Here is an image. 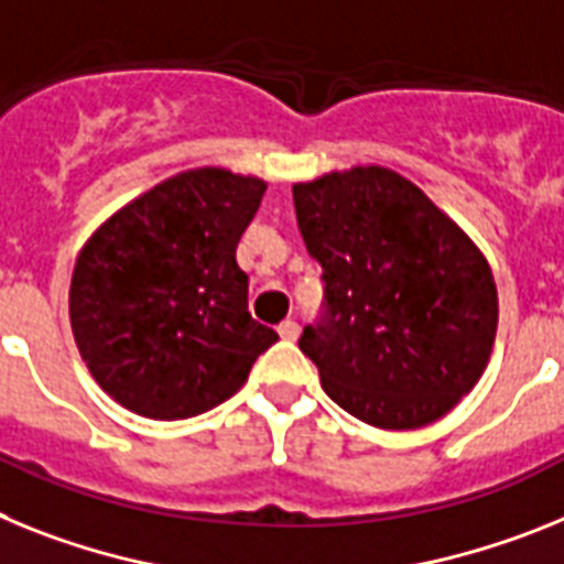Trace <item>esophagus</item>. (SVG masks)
<instances>
[{
	"mask_svg": "<svg viewBox=\"0 0 564 564\" xmlns=\"http://www.w3.org/2000/svg\"><path fill=\"white\" fill-rule=\"evenodd\" d=\"M297 332H301V326H297V323L292 321V317H286V321H283L281 326H278V335H281L283 340H297Z\"/></svg>",
	"mask_w": 564,
	"mask_h": 564,
	"instance_id": "34e87169",
	"label": "esophagus"
}]
</instances>
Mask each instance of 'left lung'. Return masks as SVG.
I'll use <instances>...</instances> for the list:
<instances>
[{
    "label": "left lung",
    "instance_id": "1",
    "mask_svg": "<svg viewBox=\"0 0 564 564\" xmlns=\"http://www.w3.org/2000/svg\"><path fill=\"white\" fill-rule=\"evenodd\" d=\"M323 269V310L297 340L323 391L377 429L429 425L477 386L497 337L488 261L409 178L351 166L292 187Z\"/></svg>",
    "mask_w": 564,
    "mask_h": 564
}]
</instances>
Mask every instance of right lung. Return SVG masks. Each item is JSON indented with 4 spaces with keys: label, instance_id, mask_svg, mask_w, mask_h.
I'll use <instances>...</instances> for the list:
<instances>
[{
    "label": "right lung",
    "instance_id": "obj_1",
    "mask_svg": "<svg viewBox=\"0 0 564 564\" xmlns=\"http://www.w3.org/2000/svg\"><path fill=\"white\" fill-rule=\"evenodd\" d=\"M267 181L221 166L155 184L78 252L70 326L78 355L116 403L187 420L247 383L278 332L252 321L235 249Z\"/></svg>",
    "mask_w": 564,
    "mask_h": 564
}]
</instances>
